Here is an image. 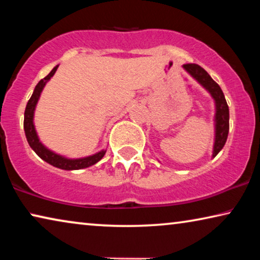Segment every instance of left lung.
Instances as JSON below:
<instances>
[{"mask_svg":"<svg viewBox=\"0 0 260 260\" xmlns=\"http://www.w3.org/2000/svg\"><path fill=\"white\" fill-rule=\"evenodd\" d=\"M183 69L195 78L215 101V141L213 148V157H215L221 150L227 141L230 130V110L223 92L218 84L212 79L211 76L197 63H186Z\"/></svg>","mask_w":260,"mask_h":260,"instance_id":"left-lung-1","label":"left lung"}]
</instances>
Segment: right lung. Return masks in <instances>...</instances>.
<instances>
[{
  "label": "right lung",
  "mask_w": 260,
  "mask_h": 260,
  "mask_svg": "<svg viewBox=\"0 0 260 260\" xmlns=\"http://www.w3.org/2000/svg\"><path fill=\"white\" fill-rule=\"evenodd\" d=\"M56 69H58V66H55L54 69L49 72L48 76H46L44 79L39 81L38 85L34 88L33 94H31L30 99L27 103L26 110H24V119H23L24 134H26L28 144H29L30 148L37 152L39 157L49 163V165H52L53 167H56V168H60L63 170H77V169L87 168V167L93 166L98 161H101V159L104 157L106 150H102L97 152V154L87 156V157H83V158H76V159L67 158V157H63V156L55 154V152H53L49 150V149L46 148L45 145L41 143L40 140H39L37 131H35V126L33 123L35 106L38 104V101L39 98H40V94L42 90H44L46 83H47V81L54 76Z\"/></svg>",
  "instance_id": "obj_1"
}]
</instances>
